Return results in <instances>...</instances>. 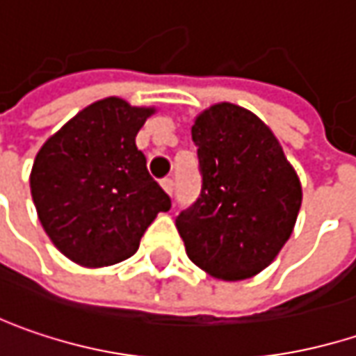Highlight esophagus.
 I'll use <instances>...</instances> for the list:
<instances>
[{"label": "esophagus", "mask_w": 356, "mask_h": 356, "mask_svg": "<svg viewBox=\"0 0 356 356\" xmlns=\"http://www.w3.org/2000/svg\"><path fill=\"white\" fill-rule=\"evenodd\" d=\"M161 187L165 189V193H169V195H171V193H173V187H175V183H173V179L171 177H165L163 181H161Z\"/></svg>", "instance_id": "esophagus-1"}]
</instances>
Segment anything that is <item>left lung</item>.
Masks as SVG:
<instances>
[{"mask_svg": "<svg viewBox=\"0 0 356 356\" xmlns=\"http://www.w3.org/2000/svg\"><path fill=\"white\" fill-rule=\"evenodd\" d=\"M201 193L175 220L189 260L209 276L238 282L260 274L292 236L302 185L268 124L220 102L191 127Z\"/></svg>", "mask_w": 356, "mask_h": 356, "instance_id": "obj_1", "label": "left lung"}]
</instances>
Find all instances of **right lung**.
I'll return each mask as SVG.
<instances>
[{"mask_svg": "<svg viewBox=\"0 0 356 356\" xmlns=\"http://www.w3.org/2000/svg\"><path fill=\"white\" fill-rule=\"evenodd\" d=\"M155 115L108 96L54 133L33 159L30 189L52 243L86 268L127 260L171 199L147 171L136 133Z\"/></svg>", "mask_w": 356, "mask_h": 356, "instance_id": "obj_1", "label": "right lung"}]
</instances>
